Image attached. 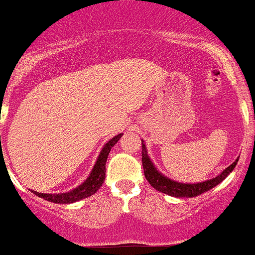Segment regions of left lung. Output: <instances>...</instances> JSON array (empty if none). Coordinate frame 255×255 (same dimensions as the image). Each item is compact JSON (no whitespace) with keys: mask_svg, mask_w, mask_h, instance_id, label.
Returning a JSON list of instances; mask_svg holds the SVG:
<instances>
[{"mask_svg":"<svg viewBox=\"0 0 255 255\" xmlns=\"http://www.w3.org/2000/svg\"><path fill=\"white\" fill-rule=\"evenodd\" d=\"M141 162H143L144 174H145L146 181H148L149 183H150V186L154 187L156 191L165 193V195L173 196V197H195V196H198L201 195V193L211 190L215 186H218L220 182H223L224 179L233 172V169H234L235 165H237L238 159L235 160L233 164L229 165L225 170H223L221 174H219L218 177L209 179V181L201 182V183L193 184L178 183V182L172 181V179L167 178V177L163 176L162 173H159L153 165L151 160L149 159L148 154H146L145 145L143 144V141H141Z\"/></svg>","mask_w":255,"mask_h":255,"instance_id":"8db88e82","label":"left lung"}]
</instances>
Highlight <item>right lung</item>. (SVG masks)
Here are the masks:
<instances>
[{
  "mask_svg": "<svg viewBox=\"0 0 255 255\" xmlns=\"http://www.w3.org/2000/svg\"><path fill=\"white\" fill-rule=\"evenodd\" d=\"M121 135L123 134L116 135L115 137H112V139L110 140L109 143H106V145L104 146L102 151L100 153L99 159L96 162L90 177H88V178L79 187L72 190L71 192L60 193V195H51V193L48 195V193H39L36 192V191H32V193L39 196V197L44 198V200L54 202V204H72V202H76V201L83 200V198L92 196L93 193H96L99 191V188L102 186V183H104L105 174H106L107 156H109V153L110 150H111L112 146L115 145L119 141Z\"/></svg>",
  "mask_w": 255,
  "mask_h": 255,
  "instance_id": "obj_1",
  "label": "right lung"
}]
</instances>
